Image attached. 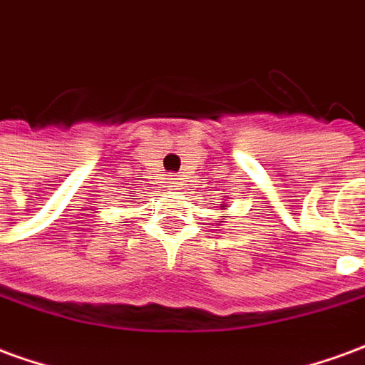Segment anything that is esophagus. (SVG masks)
Segmentation results:
<instances>
[{
  "mask_svg": "<svg viewBox=\"0 0 365 365\" xmlns=\"http://www.w3.org/2000/svg\"><path fill=\"white\" fill-rule=\"evenodd\" d=\"M178 180H180V178H174V175H172V178H170V187H178V185H180V182H178Z\"/></svg>",
  "mask_w": 365,
  "mask_h": 365,
  "instance_id": "esophagus-1",
  "label": "esophagus"
}]
</instances>
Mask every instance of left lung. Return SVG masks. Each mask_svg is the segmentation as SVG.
Segmentation results:
<instances>
[{
	"instance_id": "obj_1",
	"label": "left lung",
	"mask_w": 365,
	"mask_h": 365,
	"mask_svg": "<svg viewBox=\"0 0 365 365\" xmlns=\"http://www.w3.org/2000/svg\"><path fill=\"white\" fill-rule=\"evenodd\" d=\"M222 207H225V205H222V203H221V209H222ZM222 211H225V209H222ZM217 222H225V221H217Z\"/></svg>"
}]
</instances>
